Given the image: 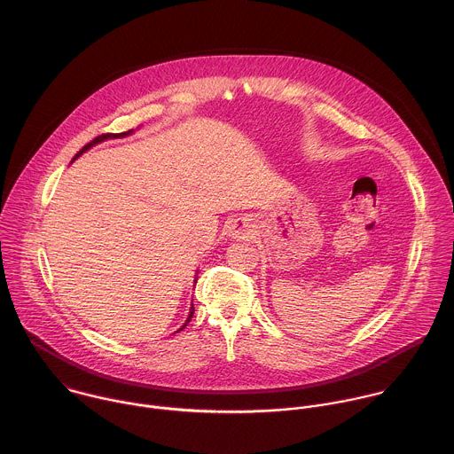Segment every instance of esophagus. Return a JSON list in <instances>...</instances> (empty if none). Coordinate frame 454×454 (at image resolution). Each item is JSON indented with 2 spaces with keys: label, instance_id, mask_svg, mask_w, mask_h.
Returning <instances> with one entry per match:
<instances>
[{
  "label": "esophagus",
  "instance_id": "1",
  "mask_svg": "<svg viewBox=\"0 0 454 454\" xmlns=\"http://www.w3.org/2000/svg\"><path fill=\"white\" fill-rule=\"evenodd\" d=\"M239 234H241V232H239Z\"/></svg>",
  "mask_w": 454,
  "mask_h": 454
}]
</instances>
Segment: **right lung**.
Listing matches in <instances>:
<instances>
[{"label": "right lung", "mask_w": 454, "mask_h": 454, "mask_svg": "<svg viewBox=\"0 0 454 454\" xmlns=\"http://www.w3.org/2000/svg\"><path fill=\"white\" fill-rule=\"evenodd\" d=\"M132 132H134V130H129V132H121V134H102V136H98V137H95V139H93V141H91V143H88V145H86V146H84V148H82V150H81V152L77 153V154H75V156H74V160H75V158H79V156H81V154H82V153L88 152V150H90V148H93V146H95V145H98V143H102V141H107V139H120V137H127V136H130V134H132ZM74 160H72V161H74ZM192 317H193V304H192V306H190V315H188V318H186V322H184V324H183V325H181V327H179V331H181V329H184V325H186V324H188V322H190V318H192Z\"/></svg>", "instance_id": "add662e5"}]
</instances>
